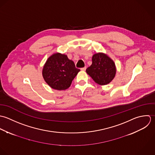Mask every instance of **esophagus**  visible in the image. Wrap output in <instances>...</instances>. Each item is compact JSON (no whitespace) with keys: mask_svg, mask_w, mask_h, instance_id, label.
<instances>
[{"mask_svg":"<svg viewBox=\"0 0 155 155\" xmlns=\"http://www.w3.org/2000/svg\"><path fill=\"white\" fill-rule=\"evenodd\" d=\"M86 66L84 67V68H81V71H86Z\"/></svg>","mask_w":155,"mask_h":155,"instance_id":"34e87169","label":"esophagus"}]
</instances>
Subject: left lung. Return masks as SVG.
<instances>
[{
	"mask_svg": "<svg viewBox=\"0 0 155 155\" xmlns=\"http://www.w3.org/2000/svg\"><path fill=\"white\" fill-rule=\"evenodd\" d=\"M86 72L96 83L106 85L114 79L116 68L110 58L104 53H98L93 54L92 64L86 69Z\"/></svg>",
	"mask_w": 155,
	"mask_h": 155,
	"instance_id": "obj_1",
	"label": "left lung"
}]
</instances>
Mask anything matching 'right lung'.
Instances as JSON below:
<instances>
[{
  "instance_id": "right-lung-1",
  "label": "right lung",
  "mask_w": 155,
  "mask_h": 155,
  "mask_svg": "<svg viewBox=\"0 0 155 155\" xmlns=\"http://www.w3.org/2000/svg\"><path fill=\"white\" fill-rule=\"evenodd\" d=\"M80 71L66 55L57 53L49 57L45 62L42 69V76L52 89L63 91L70 87Z\"/></svg>"
}]
</instances>
